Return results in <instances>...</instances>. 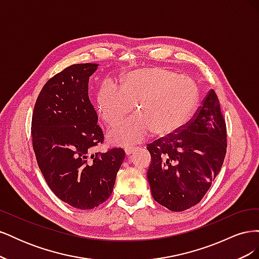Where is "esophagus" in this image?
Here are the masks:
<instances>
[{
	"mask_svg": "<svg viewBox=\"0 0 259 259\" xmlns=\"http://www.w3.org/2000/svg\"><path fill=\"white\" fill-rule=\"evenodd\" d=\"M136 149V147H134V146H127V147H125V153H126V155H130V154H132L133 153V151H134Z\"/></svg>",
	"mask_w": 259,
	"mask_h": 259,
	"instance_id": "obj_1",
	"label": "esophagus"
}]
</instances>
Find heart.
I'll return each mask as SVG.
<instances>
[{
	"label": "heart",
	"instance_id": "b5f03b06",
	"mask_svg": "<svg viewBox=\"0 0 259 259\" xmlns=\"http://www.w3.org/2000/svg\"><path fill=\"white\" fill-rule=\"evenodd\" d=\"M199 101L198 86L190 77L165 68L136 69L121 77L120 89L101 83L96 105L108 125H115L134 106L135 115L108 132L113 145L139 143L153 134L167 136L178 132L192 116Z\"/></svg>",
	"mask_w": 259,
	"mask_h": 259
}]
</instances>
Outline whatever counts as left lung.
I'll return each instance as SVG.
<instances>
[{"label": "left lung", "mask_w": 259, "mask_h": 259, "mask_svg": "<svg viewBox=\"0 0 259 259\" xmlns=\"http://www.w3.org/2000/svg\"><path fill=\"white\" fill-rule=\"evenodd\" d=\"M226 148L225 119L210 90L182 128L147 145L151 154L147 177L153 199L173 211L198 204L222 169Z\"/></svg>", "instance_id": "left-lung-1"}]
</instances>
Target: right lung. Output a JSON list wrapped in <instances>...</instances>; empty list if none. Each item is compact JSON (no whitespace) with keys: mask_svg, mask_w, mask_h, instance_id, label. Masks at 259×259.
I'll list each match as a JSON object with an SVG mask.
<instances>
[{"mask_svg":"<svg viewBox=\"0 0 259 259\" xmlns=\"http://www.w3.org/2000/svg\"><path fill=\"white\" fill-rule=\"evenodd\" d=\"M97 64L69 66L43 86L31 124L32 146L51 190L67 204L92 209L113 191L125 159L122 148L92 153L104 133L89 98V80Z\"/></svg>","mask_w":259,"mask_h":259,"instance_id":"right-lung-1","label":"right lung"}]
</instances>
